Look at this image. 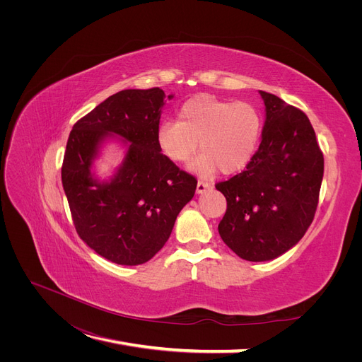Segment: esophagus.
I'll return each mask as SVG.
<instances>
[{"label": "esophagus", "mask_w": 362, "mask_h": 362, "mask_svg": "<svg viewBox=\"0 0 362 362\" xmlns=\"http://www.w3.org/2000/svg\"><path fill=\"white\" fill-rule=\"evenodd\" d=\"M210 189H211V183L204 182V180H199L198 185H197V192L198 194H204L206 191H210Z\"/></svg>", "instance_id": "34e87169"}]
</instances>
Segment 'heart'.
<instances>
[{
    "mask_svg": "<svg viewBox=\"0 0 362 362\" xmlns=\"http://www.w3.org/2000/svg\"><path fill=\"white\" fill-rule=\"evenodd\" d=\"M261 133V112L252 104L199 95L180 107L179 122L160 123L156 138L161 154L180 164L197 154L199 142L202 154L191 170L210 177L218 170L224 175L242 171L252 161Z\"/></svg>",
    "mask_w": 362,
    "mask_h": 362,
    "instance_id": "1",
    "label": "heart"
}]
</instances>
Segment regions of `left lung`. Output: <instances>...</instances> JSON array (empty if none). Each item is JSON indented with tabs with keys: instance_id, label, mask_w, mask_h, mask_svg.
<instances>
[{
	"instance_id": "left-lung-1",
	"label": "left lung",
	"mask_w": 362,
	"mask_h": 362,
	"mask_svg": "<svg viewBox=\"0 0 362 362\" xmlns=\"http://www.w3.org/2000/svg\"><path fill=\"white\" fill-rule=\"evenodd\" d=\"M262 139L242 173L216 185L227 201L223 242L246 261L280 257L314 220L325 158L307 114L269 92Z\"/></svg>"
}]
</instances>
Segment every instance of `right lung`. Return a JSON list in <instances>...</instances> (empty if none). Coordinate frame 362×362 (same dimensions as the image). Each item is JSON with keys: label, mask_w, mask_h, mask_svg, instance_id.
<instances>
[{"label": "right lung", "mask_w": 362, "mask_h": 362, "mask_svg": "<svg viewBox=\"0 0 362 362\" xmlns=\"http://www.w3.org/2000/svg\"><path fill=\"white\" fill-rule=\"evenodd\" d=\"M164 98L160 88L120 90L76 122L67 141L62 180L76 232L90 250L120 265L154 257L195 195L197 179L157 145ZM112 134L125 139L128 151L117 175L100 182L90 168Z\"/></svg>", "instance_id": "1"}]
</instances>
